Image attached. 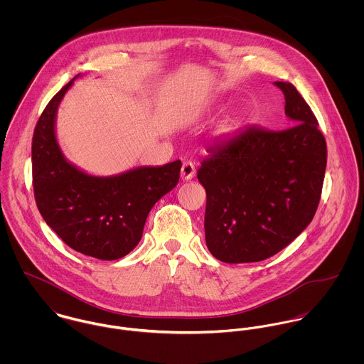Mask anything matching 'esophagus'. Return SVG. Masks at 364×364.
<instances>
[{
	"instance_id": "obj_1",
	"label": "esophagus",
	"mask_w": 364,
	"mask_h": 364,
	"mask_svg": "<svg viewBox=\"0 0 364 364\" xmlns=\"http://www.w3.org/2000/svg\"><path fill=\"white\" fill-rule=\"evenodd\" d=\"M196 171H195V164L191 162V161H186L183 162L182 168H181V178L183 181H191L193 176H195Z\"/></svg>"
}]
</instances>
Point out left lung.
I'll return each mask as SVG.
<instances>
[{"mask_svg": "<svg viewBox=\"0 0 364 364\" xmlns=\"http://www.w3.org/2000/svg\"><path fill=\"white\" fill-rule=\"evenodd\" d=\"M274 85L293 126L280 132L250 126L208 149L198 171L208 195L206 245L221 262L273 257L309 227L321 199L325 139L296 87Z\"/></svg>", "mask_w": 364, "mask_h": 364, "instance_id": "1", "label": "left lung"}]
</instances>
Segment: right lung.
Segmentation results:
<instances>
[{"instance_id": "add662e5", "label": "right lung", "mask_w": 364, "mask_h": 364, "mask_svg": "<svg viewBox=\"0 0 364 364\" xmlns=\"http://www.w3.org/2000/svg\"><path fill=\"white\" fill-rule=\"evenodd\" d=\"M78 77L53 97L35 127V199L46 224L70 248L97 259H119L140 242L150 210L176 186L182 164L137 166L112 176L91 175L71 164L58 146L55 117Z\"/></svg>"}]
</instances>
